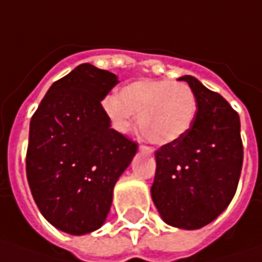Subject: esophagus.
<instances>
[{
  "mask_svg": "<svg viewBox=\"0 0 262 262\" xmlns=\"http://www.w3.org/2000/svg\"><path fill=\"white\" fill-rule=\"evenodd\" d=\"M140 150H143V151H147V153H153V148L148 146H144V144H140Z\"/></svg>",
  "mask_w": 262,
  "mask_h": 262,
  "instance_id": "34e87169",
  "label": "esophagus"
}]
</instances>
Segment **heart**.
Masks as SVG:
<instances>
[{
  "mask_svg": "<svg viewBox=\"0 0 262 262\" xmlns=\"http://www.w3.org/2000/svg\"><path fill=\"white\" fill-rule=\"evenodd\" d=\"M102 109L118 131L137 126L144 140L153 144H170L191 129L196 115L194 90L182 81L144 78L125 86L119 96L109 95Z\"/></svg>",
  "mask_w": 262,
  "mask_h": 262,
  "instance_id": "heart-1",
  "label": "heart"
}]
</instances>
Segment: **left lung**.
I'll list each match as a JSON object with an SVG mask.
<instances>
[{
    "instance_id": "left-lung-1",
    "label": "left lung",
    "mask_w": 262,
    "mask_h": 262,
    "mask_svg": "<svg viewBox=\"0 0 262 262\" xmlns=\"http://www.w3.org/2000/svg\"><path fill=\"white\" fill-rule=\"evenodd\" d=\"M196 97L194 124L182 138L156 150L151 198L167 225L200 229L235 195L244 162L241 121L225 97L184 76Z\"/></svg>"
}]
</instances>
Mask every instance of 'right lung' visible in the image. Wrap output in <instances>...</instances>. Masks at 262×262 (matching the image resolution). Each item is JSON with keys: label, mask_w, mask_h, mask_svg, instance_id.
Masks as SVG:
<instances>
[{"label": "right lung", "mask_w": 262, "mask_h": 262, "mask_svg": "<svg viewBox=\"0 0 262 262\" xmlns=\"http://www.w3.org/2000/svg\"><path fill=\"white\" fill-rule=\"evenodd\" d=\"M115 74L81 64L56 80L30 119L26 175L39 211L70 235L103 225L137 143L111 128L102 100Z\"/></svg>", "instance_id": "1"}]
</instances>
